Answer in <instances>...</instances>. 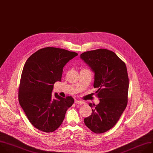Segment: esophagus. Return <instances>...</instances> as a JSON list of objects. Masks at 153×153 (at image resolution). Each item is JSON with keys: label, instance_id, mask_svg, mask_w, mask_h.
I'll return each instance as SVG.
<instances>
[{"label": "esophagus", "instance_id": "esophagus-1", "mask_svg": "<svg viewBox=\"0 0 153 153\" xmlns=\"http://www.w3.org/2000/svg\"><path fill=\"white\" fill-rule=\"evenodd\" d=\"M75 104H84V102L82 101H79V100H75Z\"/></svg>", "mask_w": 153, "mask_h": 153}]
</instances>
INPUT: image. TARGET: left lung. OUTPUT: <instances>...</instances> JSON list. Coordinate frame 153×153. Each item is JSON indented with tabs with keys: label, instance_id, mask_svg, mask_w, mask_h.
Returning a JSON list of instances; mask_svg holds the SVG:
<instances>
[{
	"label": "left lung",
	"instance_id": "1",
	"mask_svg": "<svg viewBox=\"0 0 153 153\" xmlns=\"http://www.w3.org/2000/svg\"><path fill=\"white\" fill-rule=\"evenodd\" d=\"M80 58L95 73L94 88L100 103H90L92 113L84 119L85 125L97 134L113 128L128 102L129 80L125 63L106 49L83 52Z\"/></svg>",
	"mask_w": 153,
	"mask_h": 153
}]
</instances>
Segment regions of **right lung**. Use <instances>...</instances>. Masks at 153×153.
<instances>
[{"mask_svg":"<svg viewBox=\"0 0 153 153\" xmlns=\"http://www.w3.org/2000/svg\"><path fill=\"white\" fill-rule=\"evenodd\" d=\"M78 53L47 47L30 55L24 65L19 88V101L28 120L37 129L53 132L62 124L66 112L74 102L56 93L53 84L61 81L63 69Z\"/></svg>","mask_w":153,"mask_h":153,"instance_id":"obj_1","label":"right lung"}]
</instances>
